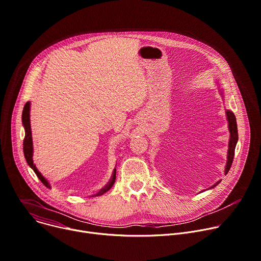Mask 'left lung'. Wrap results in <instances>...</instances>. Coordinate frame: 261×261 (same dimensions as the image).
<instances>
[{
  "label": "left lung",
  "instance_id": "8db88e82",
  "mask_svg": "<svg viewBox=\"0 0 261 261\" xmlns=\"http://www.w3.org/2000/svg\"><path fill=\"white\" fill-rule=\"evenodd\" d=\"M216 84H217V87L220 88L219 82H216ZM219 93H220V95H222V97L224 98V92H223L222 88H220ZM226 115H227V120H228V128H229V132H230L229 147H228V153H227V164H226V170H225V172L228 173V171L230 170V167L232 165V162H233L234 151H235V147H236V144H237V141H238V132H237L236 118H235V115L233 114V112L230 111V110H226ZM219 183H220V181L215 183L211 188L217 186Z\"/></svg>",
  "mask_w": 261,
  "mask_h": 261
}]
</instances>
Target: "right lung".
Wrapping results in <instances>:
<instances>
[{"instance_id": "obj_1", "label": "right lung", "mask_w": 261, "mask_h": 261, "mask_svg": "<svg viewBox=\"0 0 261 261\" xmlns=\"http://www.w3.org/2000/svg\"><path fill=\"white\" fill-rule=\"evenodd\" d=\"M22 122H23V126L25 128V139H24V155L26 161L28 163V165L33 169V171L35 172V174L37 175V177L41 179V182L47 187V188H51L50 184L48 183V181L46 179L45 176H43V174L39 172L35 166V164L33 163V142H32V133H31V125H30V101H28L23 110V114H22ZM115 179H116V168L113 171V175L110 183L103 188L100 190L96 195H102L103 193H106L107 191H109L114 183H115Z\"/></svg>"}]
</instances>
